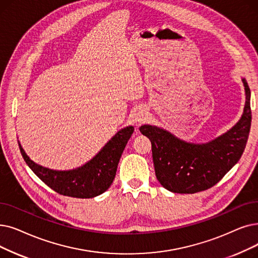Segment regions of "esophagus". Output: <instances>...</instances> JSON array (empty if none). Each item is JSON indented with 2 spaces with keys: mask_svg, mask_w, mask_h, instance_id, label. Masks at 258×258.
Instances as JSON below:
<instances>
[{
  "mask_svg": "<svg viewBox=\"0 0 258 258\" xmlns=\"http://www.w3.org/2000/svg\"><path fill=\"white\" fill-rule=\"evenodd\" d=\"M134 119H135V121L138 122V123H142V122L147 120V115L142 113V111H139V113H137L135 115V117H134Z\"/></svg>",
  "mask_w": 258,
  "mask_h": 258,
  "instance_id": "obj_1",
  "label": "esophagus"
}]
</instances>
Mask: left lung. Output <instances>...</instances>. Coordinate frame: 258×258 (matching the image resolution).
<instances>
[{
  "mask_svg": "<svg viewBox=\"0 0 258 258\" xmlns=\"http://www.w3.org/2000/svg\"><path fill=\"white\" fill-rule=\"evenodd\" d=\"M245 104L240 120L230 131L207 143L196 144L177 138L155 125L140 132L152 143L155 174L160 184L179 194H194L215 185L238 162L251 127V92L242 79Z\"/></svg>",
  "mask_w": 258,
  "mask_h": 258,
  "instance_id": "1",
  "label": "left lung"
}]
</instances>
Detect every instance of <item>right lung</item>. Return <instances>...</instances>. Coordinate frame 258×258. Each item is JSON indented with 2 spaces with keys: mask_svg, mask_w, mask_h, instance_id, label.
Here are the masks:
<instances>
[{
  "mask_svg": "<svg viewBox=\"0 0 258 258\" xmlns=\"http://www.w3.org/2000/svg\"><path fill=\"white\" fill-rule=\"evenodd\" d=\"M134 133V126L119 131L92 160L70 171H54L33 162L19 142L22 156L41 180L64 196L93 198L104 193L113 183L120 157Z\"/></svg>",
  "mask_w": 258,
  "mask_h": 258,
  "instance_id": "right-lung-1",
  "label": "right lung"
}]
</instances>
